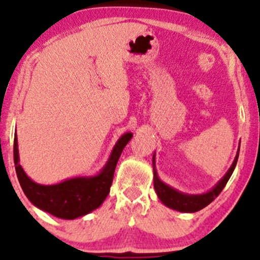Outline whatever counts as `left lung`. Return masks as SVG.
Returning a JSON list of instances; mask_svg holds the SVG:
<instances>
[{
    "instance_id": "1",
    "label": "left lung",
    "mask_w": 260,
    "mask_h": 260,
    "mask_svg": "<svg viewBox=\"0 0 260 260\" xmlns=\"http://www.w3.org/2000/svg\"><path fill=\"white\" fill-rule=\"evenodd\" d=\"M239 152H240V144L239 149H237L236 156L234 158L233 165L230 166V168L228 170L226 173L224 174V177L218 181L215 185L212 187L211 190H208L207 192L203 193H185L181 192L179 190L174 189L168 185V184L164 183L158 177L157 171H156V165H155V156L154 152L152 155V168H154V187L155 191L157 193V198L160 199V201L164 203L165 206H167L168 208L174 209V211L184 212V213H195V212L200 211V209L205 208L206 206H208L213 200L217 198L218 195L221 192V190L224 189V186L226 185L228 180L230 179L231 174H233L234 170H235L237 158H239Z\"/></svg>"
}]
</instances>
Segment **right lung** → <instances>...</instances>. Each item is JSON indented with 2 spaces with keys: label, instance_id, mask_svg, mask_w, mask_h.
Segmentation results:
<instances>
[{
  "label": "right lung",
  "instance_id": "1",
  "mask_svg": "<svg viewBox=\"0 0 260 260\" xmlns=\"http://www.w3.org/2000/svg\"><path fill=\"white\" fill-rule=\"evenodd\" d=\"M133 134L127 132L118 138L106 164L94 176L69 178L57 184L43 185L34 181L19 164L17 133L14 134V165L21 189L29 201L37 208L60 219H76L102 206L110 192L114 172L124 146Z\"/></svg>",
  "mask_w": 260,
  "mask_h": 260
}]
</instances>
